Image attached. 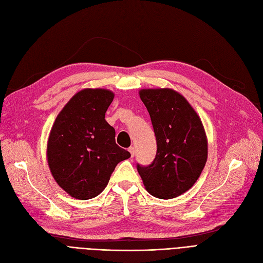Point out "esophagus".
Segmentation results:
<instances>
[{"label": "esophagus", "mask_w": 263, "mask_h": 263, "mask_svg": "<svg viewBox=\"0 0 263 263\" xmlns=\"http://www.w3.org/2000/svg\"><path fill=\"white\" fill-rule=\"evenodd\" d=\"M128 151L130 152V157L133 158V157L135 156V148H134V147H129V148H128Z\"/></svg>", "instance_id": "1"}]
</instances>
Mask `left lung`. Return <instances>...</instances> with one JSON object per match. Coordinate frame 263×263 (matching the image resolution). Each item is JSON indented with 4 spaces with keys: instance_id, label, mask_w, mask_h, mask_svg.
<instances>
[{
    "instance_id": "obj_1",
    "label": "left lung",
    "mask_w": 263,
    "mask_h": 263,
    "mask_svg": "<svg viewBox=\"0 0 263 263\" xmlns=\"http://www.w3.org/2000/svg\"><path fill=\"white\" fill-rule=\"evenodd\" d=\"M139 97L151 117L157 156L148 166L138 164V173L153 197H178L195 185L206 163L208 139L202 122L174 89H141Z\"/></svg>"
}]
</instances>
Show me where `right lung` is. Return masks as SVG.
Wrapping results in <instances>:
<instances>
[{
    "mask_svg": "<svg viewBox=\"0 0 263 263\" xmlns=\"http://www.w3.org/2000/svg\"><path fill=\"white\" fill-rule=\"evenodd\" d=\"M113 99L107 89L80 90L62 108L50 130L47 160L51 174L79 200L101 194L117 163L130 157L117 146L115 130L104 120Z\"/></svg>",
    "mask_w": 263,
    "mask_h": 263,
    "instance_id": "obj_1",
    "label": "right lung"
}]
</instances>
